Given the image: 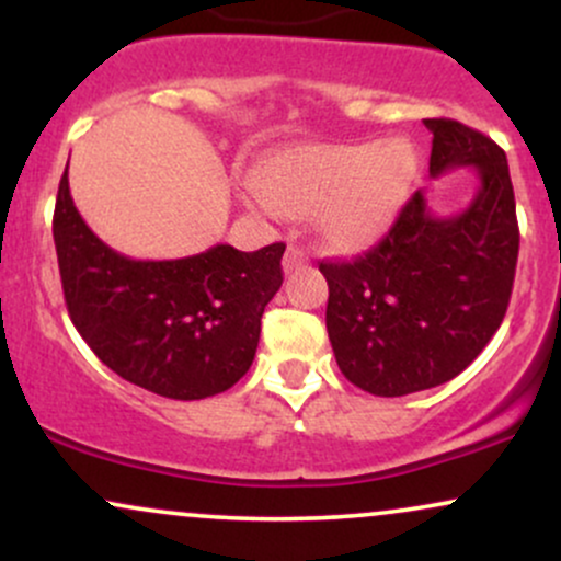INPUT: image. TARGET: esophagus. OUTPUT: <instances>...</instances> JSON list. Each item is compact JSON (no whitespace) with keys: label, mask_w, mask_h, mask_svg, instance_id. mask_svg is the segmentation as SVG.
Wrapping results in <instances>:
<instances>
[{"label":"esophagus","mask_w":561,"mask_h":561,"mask_svg":"<svg viewBox=\"0 0 561 561\" xmlns=\"http://www.w3.org/2000/svg\"><path fill=\"white\" fill-rule=\"evenodd\" d=\"M306 263H308L306 250H302L300 244H289L287 253H285V263H282V266H285V274L298 272V268L306 266Z\"/></svg>","instance_id":"obj_1"}]
</instances>
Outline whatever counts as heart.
<instances>
[{
	"label": "heart",
	"mask_w": 561,
	"mask_h": 561,
	"mask_svg": "<svg viewBox=\"0 0 561 561\" xmlns=\"http://www.w3.org/2000/svg\"><path fill=\"white\" fill-rule=\"evenodd\" d=\"M416 165V150L405 139L298 147L263 171L261 190L289 216L321 214L334 244L364 248L401 210Z\"/></svg>",
	"instance_id": "b5f03b06"
}]
</instances>
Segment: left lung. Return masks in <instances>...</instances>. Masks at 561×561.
Masks as SVG:
<instances>
[{
  "instance_id": "obj_1",
  "label": "left lung",
  "mask_w": 561,
  "mask_h": 561,
  "mask_svg": "<svg viewBox=\"0 0 561 561\" xmlns=\"http://www.w3.org/2000/svg\"><path fill=\"white\" fill-rule=\"evenodd\" d=\"M424 126L433 131L430 176L461 165L478 171L469 208L433 216L420 190L369 253L319 263L340 371L382 398L461 375L504 321L517 272V205L504 150L459 121Z\"/></svg>"
}]
</instances>
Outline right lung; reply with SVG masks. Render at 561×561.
Returning a JSON list of instances; mask_svg holds the SVG:
<instances>
[{"label": "right lung", "mask_w": 561, "mask_h": 561, "mask_svg": "<svg viewBox=\"0 0 561 561\" xmlns=\"http://www.w3.org/2000/svg\"><path fill=\"white\" fill-rule=\"evenodd\" d=\"M53 234L70 321L115 375L173 401H199L250 369L263 308L285 279V244L255 253L216 244L176 261L126 259L76 210L68 169Z\"/></svg>", "instance_id": "right-lung-1"}]
</instances>
